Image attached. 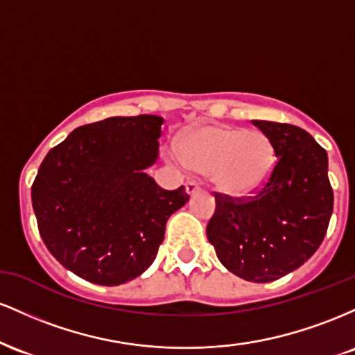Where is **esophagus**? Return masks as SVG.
<instances>
[{
	"instance_id": "esophagus-1",
	"label": "esophagus",
	"mask_w": 355,
	"mask_h": 355,
	"mask_svg": "<svg viewBox=\"0 0 355 355\" xmlns=\"http://www.w3.org/2000/svg\"><path fill=\"white\" fill-rule=\"evenodd\" d=\"M185 190H187V193H189V195H193V193H197L198 190H200V185H198L197 182L190 180V182H187Z\"/></svg>"
}]
</instances>
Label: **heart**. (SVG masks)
Wrapping results in <instances>:
<instances>
[{"mask_svg":"<svg viewBox=\"0 0 355 355\" xmlns=\"http://www.w3.org/2000/svg\"><path fill=\"white\" fill-rule=\"evenodd\" d=\"M190 170L209 173L214 187L229 197H247L266 185L275 166V148L266 133L227 125L185 130L177 141Z\"/></svg>","mask_w":355,"mask_h":355,"instance_id":"heart-1","label":"heart"}]
</instances>
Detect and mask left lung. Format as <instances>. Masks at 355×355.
I'll return each instance as SVG.
<instances>
[{"mask_svg":"<svg viewBox=\"0 0 355 355\" xmlns=\"http://www.w3.org/2000/svg\"><path fill=\"white\" fill-rule=\"evenodd\" d=\"M274 144L277 164L248 200L215 193L207 239L222 266L248 282H274L304 266L327 232L334 193L327 152L299 126L252 120Z\"/></svg>","mask_w":355,"mask_h":355,"instance_id":"obj_1","label":"left lung"}]
</instances>
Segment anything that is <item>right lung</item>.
I'll return each instance as SVG.
<instances>
[{
  "instance_id": "obj_1",
  "label": "right lung",
  "mask_w": 355,
  "mask_h": 355,
  "mask_svg": "<svg viewBox=\"0 0 355 355\" xmlns=\"http://www.w3.org/2000/svg\"><path fill=\"white\" fill-rule=\"evenodd\" d=\"M164 118L112 116L83 125L40 165L31 202L50 254L98 285L137 279L153 263L166 220L189 202L145 172L158 160Z\"/></svg>"
}]
</instances>
